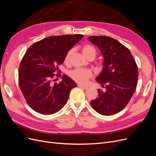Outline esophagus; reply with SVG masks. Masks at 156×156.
Masks as SVG:
<instances>
[{
  "instance_id": "obj_1",
  "label": "esophagus",
  "mask_w": 156,
  "mask_h": 156,
  "mask_svg": "<svg viewBox=\"0 0 156 156\" xmlns=\"http://www.w3.org/2000/svg\"><path fill=\"white\" fill-rule=\"evenodd\" d=\"M78 87L82 89H84V90H87L88 88V87L87 86H84V85H82V84H78Z\"/></svg>"
}]
</instances>
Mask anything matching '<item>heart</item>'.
Segmentation results:
<instances>
[{
  "mask_svg": "<svg viewBox=\"0 0 156 156\" xmlns=\"http://www.w3.org/2000/svg\"><path fill=\"white\" fill-rule=\"evenodd\" d=\"M73 53V49H69L67 52L64 58V62L65 64H68L69 62L70 58ZM83 53L88 58L90 57L94 58L97 55V51L93 45L90 44H85L83 47ZM68 75L70 78L76 83L84 84L87 83L88 79L92 77V72L90 70L87 69L76 68L70 71Z\"/></svg>",
  "mask_w": 156,
  "mask_h": 156,
  "instance_id": "obj_1",
  "label": "heart"
}]
</instances>
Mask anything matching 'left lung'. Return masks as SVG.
<instances>
[{
  "label": "left lung",
  "instance_id": "left-lung-1",
  "mask_svg": "<svg viewBox=\"0 0 156 156\" xmlns=\"http://www.w3.org/2000/svg\"><path fill=\"white\" fill-rule=\"evenodd\" d=\"M88 40L98 47L104 57L103 69L96 81L105 92L98 89V97L91 101V106L102 115L116 114L126 107L135 91L137 65L129 49L112 37L94 36Z\"/></svg>",
  "mask_w": 156,
  "mask_h": 156
}]
</instances>
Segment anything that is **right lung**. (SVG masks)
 I'll return each mask as SVG.
<instances>
[{"label":"right lung","mask_w":156,"mask_h":156,"mask_svg":"<svg viewBox=\"0 0 156 156\" xmlns=\"http://www.w3.org/2000/svg\"><path fill=\"white\" fill-rule=\"evenodd\" d=\"M83 37L81 34L52 36L32 44L26 51L19 68V85L27 103L43 115L58 112L68 101L70 91L77 87L73 80L62 75L58 66L67 52Z\"/></svg>","instance_id":"1"}]
</instances>
